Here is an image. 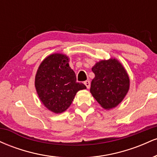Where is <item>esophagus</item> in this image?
I'll return each mask as SVG.
<instances>
[{
  "instance_id": "obj_1",
  "label": "esophagus",
  "mask_w": 157,
  "mask_h": 157,
  "mask_svg": "<svg viewBox=\"0 0 157 157\" xmlns=\"http://www.w3.org/2000/svg\"><path fill=\"white\" fill-rule=\"evenodd\" d=\"M84 84L86 85V88H87V89H89V88H90V86H91V82H90V81H89V80H86V81H85V82H84Z\"/></svg>"
}]
</instances>
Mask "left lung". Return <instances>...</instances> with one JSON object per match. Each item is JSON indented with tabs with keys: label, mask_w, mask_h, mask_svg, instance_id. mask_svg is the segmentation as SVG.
I'll list each match as a JSON object with an SVG mask.
<instances>
[{
	"label": "left lung",
	"mask_w": 157,
	"mask_h": 157,
	"mask_svg": "<svg viewBox=\"0 0 157 157\" xmlns=\"http://www.w3.org/2000/svg\"><path fill=\"white\" fill-rule=\"evenodd\" d=\"M95 77L91 91L102 108L110 109L122 102L129 89V77L125 68L116 59L102 60L92 68Z\"/></svg>",
	"instance_id": "1"
}]
</instances>
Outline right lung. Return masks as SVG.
<instances>
[{"mask_svg": "<svg viewBox=\"0 0 157 157\" xmlns=\"http://www.w3.org/2000/svg\"><path fill=\"white\" fill-rule=\"evenodd\" d=\"M68 58L54 54L40 65L35 76V88L43 104L54 113H62L69 107L77 92L86 86L76 81Z\"/></svg>", "mask_w": 157, "mask_h": 157, "instance_id": "obj_1", "label": "right lung"}]
</instances>
